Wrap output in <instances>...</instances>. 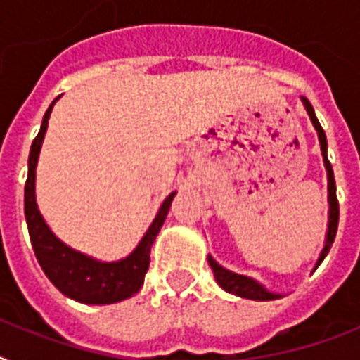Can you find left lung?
<instances>
[{
    "mask_svg": "<svg viewBox=\"0 0 360 360\" xmlns=\"http://www.w3.org/2000/svg\"><path fill=\"white\" fill-rule=\"evenodd\" d=\"M302 106L307 110L308 117L312 121L314 129L318 132L319 147H321V157H323L325 169H327V200H329V222H327V233H325V243L323 248L319 252V257L316 265H314V271L319 267V263L323 262L325 256L329 254L330 246H333V240L336 237V230H338V200H336V185H335V175H333V166H330L329 158H327V136H325L321 124H319L318 117L314 114L312 104L308 103V98L301 97ZM207 262L213 269L214 280L219 282V285L224 291L231 293V295L243 297V299H250V301H274V299H280L284 297L282 293H274V291L267 290L262 282H257L256 278L252 276H246V274L233 273L230 269L222 267L219 262H214L213 256H207Z\"/></svg>",
    "mask_w": 360,
    "mask_h": 360,
    "instance_id": "1",
    "label": "left lung"
}]
</instances>
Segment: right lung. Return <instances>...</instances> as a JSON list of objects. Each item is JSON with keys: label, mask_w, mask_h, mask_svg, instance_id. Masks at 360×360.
I'll return each mask as SVG.
<instances>
[{"label": "right lung", "mask_w": 360, "mask_h": 360, "mask_svg": "<svg viewBox=\"0 0 360 360\" xmlns=\"http://www.w3.org/2000/svg\"><path fill=\"white\" fill-rule=\"evenodd\" d=\"M58 98L50 104V108L46 110V114L42 117L41 130L31 143L30 160H27L24 213L27 230H30L31 245H33L39 265L42 267L48 280L63 295L78 302H84V304H114V302L130 299L143 285V278H146L147 269H149L151 246L157 239L160 228H162L164 220L168 217L169 205L174 202V196L177 192H172L164 200L157 217L153 219L151 226L147 228L134 250L117 262H101L97 257L87 256L84 252L75 250L72 246L65 245L63 240L59 239L46 224V220L39 211L35 196L37 162H39L42 141H44V134H46L48 120H50L53 104L58 103Z\"/></svg>", "instance_id": "obj_1"}]
</instances>
